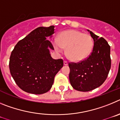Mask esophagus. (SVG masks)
I'll return each instance as SVG.
<instances>
[{
    "mask_svg": "<svg viewBox=\"0 0 120 120\" xmlns=\"http://www.w3.org/2000/svg\"><path fill=\"white\" fill-rule=\"evenodd\" d=\"M64 65H68V62L67 61H64Z\"/></svg>",
    "mask_w": 120,
    "mask_h": 120,
    "instance_id": "1",
    "label": "esophagus"
}]
</instances>
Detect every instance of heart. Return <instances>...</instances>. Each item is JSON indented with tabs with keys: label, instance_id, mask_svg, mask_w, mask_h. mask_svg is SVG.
I'll use <instances>...</instances> for the list:
<instances>
[{
	"label": "heart",
	"instance_id": "1",
	"mask_svg": "<svg viewBox=\"0 0 120 120\" xmlns=\"http://www.w3.org/2000/svg\"><path fill=\"white\" fill-rule=\"evenodd\" d=\"M55 51L62 52L66 48V53L73 61H83L91 53L94 41L88 34L77 30H67L59 34L56 41L53 43Z\"/></svg>",
	"mask_w": 120,
	"mask_h": 120
}]
</instances>
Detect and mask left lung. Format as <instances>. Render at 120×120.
I'll return each instance as SVG.
<instances>
[{"instance_id":"1","label":"left lung","mask_w":120,"mask_h":120,"mask_svg":"<svg viewBox=\"0 0 120 120\" xmlns=\"http://www.w3.org/2000/svg\"><path fill=\"white\" fill-rule=\"evenodd\" d=\"M94 40L91 55L79 63H69V79L75 90L90 91L99 87L106 79L111 65V47L103 38L88 30Z\"/></svg>"}]
</instances>
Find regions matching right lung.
I'll list each match as a JSON object with an SVG mask.
<instances>
[{"label": "right lung", "instance_id": "obj_1", "mask_svg": "<svg viewBox=\"0 0 120 120\" xmlns=\"http://www.w3.org/2000/svg\"><path fill=\"white\" fill-rule=\"evenodd\" d=\"M55 26L39 27L19 41L11 52L9 70L19 88L26 93L42 94L51 89L54 78L63 67V60L54 59L52 38Z\"/></svg>", "mask_w": 120, "mask_h": 120}]
</instances>
